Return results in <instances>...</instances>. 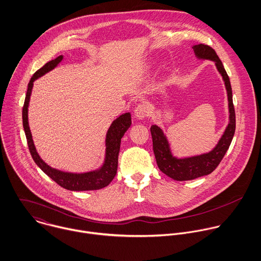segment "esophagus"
<instances>
[{"mask_svg": "<svg viewBox=\"0 0 261 261\" xmlns=\"http://www.w3.org/2000/svg\"><path fill=\"white\" fill-rule=\"evenodd\" d=\"M150 114V110L149 107L145 103H141L138 105L135 109V117L139 120H142L144 118H146L147 116H149Z\"/></svg>", "mask_w": 261, "mask_h": 261, "instance_id": "obj_1", "label": "esophagus"}]
</instances>
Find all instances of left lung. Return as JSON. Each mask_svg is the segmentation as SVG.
Here are the masks:
<instances>
[{
	"mask_svg": "<svg viewBox=\"0 0 261 261\" xmlns=\"http://www.w3.org/2000/svg\"><path fill=\"white\" fill-rule=\"evenodd\" d=\"M193 49L198 59L214 61L219 73L224 81L228 96L229 123L219 142L210 152L182 158H178L172 154L170 144L162 129L157 125L151 126L150 132L152 136L153 152L156 159L157 166L164 174L178 181L195 179L197 177L210 174L212 171H214L227 152L233 139L236 127L235 110L232 99V88L229 76L223 66L222 61L215 50L208 45H194Z\"/></svg>",
	"mask_w": 261,
	"mask_h": 261,
	"instance_id": "8db88e82",
	"label": "left lung"
}]
</instances>
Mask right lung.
<instances>
[{
	"label": "right lung",
	"instance_id": "obj_1",
	"mask_svg": "<svg viewBox=\"0 0 261 261\" xmlns=\"http://www.w3.org/2000/svg\"><path fill=\"white\" fill-rule=\"evenodd\" d=\"M62 58L63 56L59 55L55 59L48 61L45 65H43L40 69H38L33 74V76L31 77L28 84L27 94H26L23 111H22L23 127H24L26 138H27L28 147L35 163L42 169L44 173H46L57 185H59L63 189H66L68 191H74V192L100 190L107 187L113 180V178L117 173L118 155L120 151L121 138L124 136L125 132L131 126L130 113H125L119 116L116 120L113 121L110 128L108 129V132L106 135L104 163L100 168L96 170L83 172V173H74V172L61 171L59 169L53 168L48 164H46L41 159V157L39 156L32 139V134L29 128V123H28V107L30 102V96L32 93L33 83L43 74L53 70V68L56 67L57 64L62 60Z\"/></svg>",
	"mask_w": 261,
	"mask_h": 261
}]
</instances>
